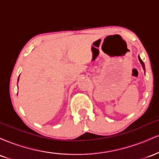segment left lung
Segmentation results:
<instances>
[{
  "mask_svg": "<svg viewBox=\"0 0 159 159\" xmlns=\"http://www.w3.org/2000/svg\"><path fill=\"white\" fill-rule=\"evenodd\" d=\"M138 58H139V61H140V63H141V64H142V66H143V69H144V70H145V66H144V63H143V62L142 61V60L140 59V57H138Z\"/></svg>",
  "mask_w": 159,
  "mask_h": 159,
  "instance_id": "left-lung-1",
  "label": "left lung"
}]
</instances>
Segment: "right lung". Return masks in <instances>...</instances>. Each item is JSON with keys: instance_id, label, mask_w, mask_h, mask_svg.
I'll list each match as a JSON object with an SVG mask.
<instances>
[{"instance_id": "right-lung-1", "label": "right lung", "mask_w": 159, "mask_h": 159, "mask_svg": "<svg viewBox=\"0 0 159 159\" xmlns=\"http://www.w3.org/2000/svg\"><path fill=\"white\" fill-rule=\"evenodd\" d=\"M18 81H19V79H18Z\"/></svg>"}]
</instances>
